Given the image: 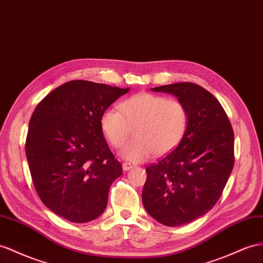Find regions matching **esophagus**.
I'll return each instance as SVG.
<instances>
[{"instance_id":"obj_1","label":"esophagus","mask_w":263,"mask_h":263,"mask_svg":"<svg viewBox=\"0 0 263 263\" xmlns=\"http://www.w3.org/2000/svg\"><path fill=\"white\" fill-rule=\"evenodd\" d=\"M133 167H134V165H133V164H131V163L124 162V163L122 164V169H123V171H129V170L133 169Z\"/></svg>"}]
</instances>
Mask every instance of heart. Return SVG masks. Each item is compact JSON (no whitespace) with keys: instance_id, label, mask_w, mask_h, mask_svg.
<instances>
[{"instance_id":"obj_1","label":"heart","mask_w":263,"mask_h":263,"mask_svg":"<svg viewBox=\"0 0 263 263\" xmlns=\"http://www.w3.org/2000/svg\"><path fill=\"white\" fill-rule=\"evenodd\" d=\"M100 125L114 147H121L133 129L136 138L129 141L120 154L130 162H143L172 151L184 138L189 126V112L184 103L149 92L136 94L120 104V111L107 109Z\"/></svg>"}]
</instances>
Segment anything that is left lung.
<instances>
[{"label": "left lung", "mask_w": 263, "mask_h": 263, "mask_svg": "<svg viewBox=\"0 0 263 263\" xmlns=\"http://www.w3.org/2000/svg\"><path fill=\"white\" fill-rule=\"evenodd\" d=\"M172 94L189 112V126L176 149L147 166L142 202L160 223L179 227L208 213L233 169L234 136L219 101L191 82L151 89Z\"/></svg>", "instance_id": "obj_1"}]
</instances>
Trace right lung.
<instances>
[{
	"label": "right lung",
	"instance_id": "right-lung-1",
	"mask_svg": "<svg viewBox=\"0 0 263 263\" xmlns=\"http://www.w3.org/2000/svg\"><path fill=\"white\" fill-rule=\"evenodd\" d=\"M129 90L74 80L33 112L25 143L31 177L40 199L61 218L85 223L104 212L110 186L123 171L100 120Z\"/></svg>",
	"mask_w": 263,
	"mask_h": 263
}]
</instances>
